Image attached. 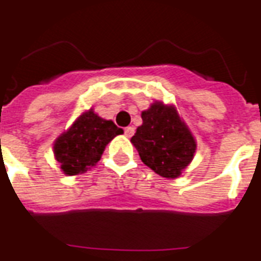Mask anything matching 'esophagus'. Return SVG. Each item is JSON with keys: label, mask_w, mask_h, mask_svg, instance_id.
Segmentation results:
<instances>
[{"label": "esophagus", "mask_w": 261, "mask_h": 261, "mask_svg": "<svg viewBox=\"0 0 261 261\" xmlns=\"http://www.w3.org/2000/svg\"><path fill=\"white\" fill-rule=\"evenodd\" d=\"M133 133H135V128H133V126H126V128L124 129V135L126 137H132Z\"/></svg>", "instance_id": "esophagus-1"}]
</instances>
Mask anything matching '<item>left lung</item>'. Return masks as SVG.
<instances>
[{
  "instance_id": "left-lung-1",
  "label": "left lung",
  "mask_w": 261,
  "mask_h": 261,
  "mask_svg": "<svg viewBox=\"0 0 261 261\" xmlns=\"http://www.w3.org/2000/svg\"><path fill=\"white\" fill-rule=\"evenodd\" d=\"M132 144L139 151L144 165L165 178H177L191 163L196 151L195 139L179 120L173 106L161 102L141 113Z\"/></svg>"
}]
</instances>
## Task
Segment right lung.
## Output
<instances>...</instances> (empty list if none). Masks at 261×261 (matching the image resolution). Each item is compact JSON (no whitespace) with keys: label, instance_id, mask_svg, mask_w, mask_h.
Masks as SVG:
<instances>
[{"label":"right lung","instance_id":"1","mask_svg":"<svg viewBox=\"0 0 261 261\" xmlns=\"http://www.w3.org/2000/svg\"><path fill=\"white\" fill-rule=\"evenodd\" d=\"M121 133L122 129L113 121L103 120L90 110L58 137L54 155L65 174L76 175L94 166L102 156L105 147Z\"/></svg>","mask_w":261,"mask_h":261}]
</instances>
